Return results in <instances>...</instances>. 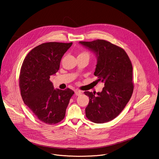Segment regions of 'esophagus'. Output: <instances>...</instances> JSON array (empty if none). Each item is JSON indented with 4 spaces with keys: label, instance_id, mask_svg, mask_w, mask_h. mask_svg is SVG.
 <instances>
[{
    "label": "esophagus",
    "instance_id": "34e87169",
    "mask_svg": "<svg viewBox=\"0 0 159 159\" xmlns=\"http://www.w3.org/2000/svg\"><path fill=\"white\" fill-rule=\"evenodd\" d=\"M75 92V94L77 96H79L82 93V92L81 91H79V90H76Z\"/></svg>",
    "mask_w": 159,
    "mask_h": 159
}]
</instances>
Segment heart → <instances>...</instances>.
<instances>
[{"mask_svg": "<svg viewBox=\"0 0 159 159\" xmlns=\"http://www.w3.org/2000/svg\"><path fill=\"white\" fill-rule=\"evenodd\" d=\"M79 55H82V56H87L88 57H89V54L86 52H83L82 53H80Z\"/></svg>", "mask_w": 159, "mask_h": 159, "instance_id": "heart-1", "label": "heart"}]
</instances>
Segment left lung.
<instances>
[{
	"label": "left lung",
	"instance_id": "1",
	"mask_svg": "<svg viewBox=\"0 0 159 159\" xmlns=\"http://www.w3.org/2000/svg\"><path fill=\"white\" fill-rule=\"evenodd\" d=\"M79 43L95 53L97 64L94 75L105 86L97 95L84 92L89 98L86 116L96 123L111 121L121 113L132 97L134 86L131 61L124 49L104 40Z\"/></svg>",
	"mask_w": 159,
	"mask_h": 159
}]
</instances>
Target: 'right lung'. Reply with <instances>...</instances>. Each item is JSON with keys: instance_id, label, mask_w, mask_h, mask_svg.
Here are the masks:
<instances>
[{"instance_id": "right-lung-1", "label": "right lung", "mask_w": 159, "mask_h": 159, "mask_svg": "<svg viewBox=\"0 0 159 159\" xmlns=\"http://www.w3.org/2000/svg\"><path fill=\"white\" fill-rule=\"evenodd\" d=\"M72 43L48 42L38 46L27 55L21 68L19 86L23 101L39 120L47 124L63 120L75 93L69 88L54 89L49 80Z\"/></svg>"}]
</instances>
